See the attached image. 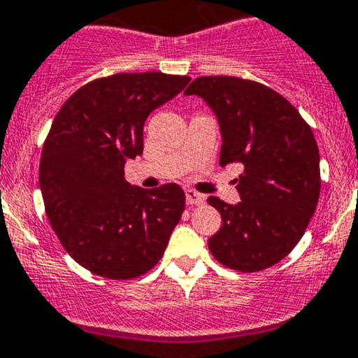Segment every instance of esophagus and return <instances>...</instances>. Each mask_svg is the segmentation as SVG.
<instances>
[{
  "label": "esophagus",
  "mask_w": 358,
  "mask_h": 358,
  "mask_svg": "<svg viewBox=\"0 0 358 358\" xmlns=\"http://www.w3.org/2000/svg\"><path fill=\"white\" fill-rule=\"evenodd\" d=\"M185 199H187V204L189 206H201L206 202L204 195L199 194V192H195V190H187Z\"/></svg>",
  "instance_id": "34e87169"
}]
</instances>
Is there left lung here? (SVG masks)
<instances>
[{"label": "left lung", "mask_w": 358, "mask_h": 358, "mask_svg": "<svg viewBox=\"0 0 358 358\" xmlns=\"http://www.w3.org/2000/svg\"><path fill=\"white\" fill-rule=\"evenodd\" d=\"M187 96L208 103L220 122V164H243L242 201L209 197L221 228L208 240L217 262L242 273L271 268L300 242L321 194L319 149L300 113L276 90L227 75L199 77Z\"/></svg>", "instance_id": "obj_1"}]
</instances>
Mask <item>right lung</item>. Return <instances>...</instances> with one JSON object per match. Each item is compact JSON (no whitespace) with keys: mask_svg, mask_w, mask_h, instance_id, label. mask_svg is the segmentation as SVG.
<instances>
[{"mask_svg":"<svg viewBox=\"0 0 358 358\" xmlns=\"http://www.w3.org/2000/svg\"><path fill=\"white\" fill-rule=\"evenodd\" d=\"M189 82L161 71L96 78L55 116L39 164L44 208L70 257L97 276H142L166 250L185 194L176 183L130 185L125 163L144 150L148 116Z\"/></svg>","mask_w":358,"mask_h":358,"instance_id":"right-lung-1","label":"right lung"}]
</instances>
